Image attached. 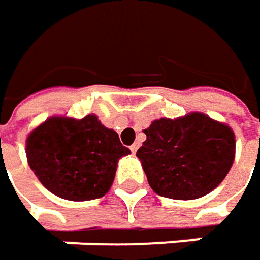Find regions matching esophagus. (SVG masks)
Instances as JSON below:
<instances>
[{
    "instance_id": "34e87169",
    "label": "esophagus",
    "mask_w": 260,
    "mask_h": 260,
    "mask_svg": "<svg viewBox=\"0 0 260 260\" xmlns=\"http://www.w3.org/2000/svg\"><path fill=\"white\" fill-rule=\"evenodd\" d=\"M138 147H140V143H134V144L131 146V152H132V153H137Z\"/></svg>"
}]
</instances>
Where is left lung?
I'll return each mask as SVG.
<instances>
[{"label": "left lung", "instance_id": "8db88e82", "mask_svg": "<svg viewBox=\"0 0 260 260\" xmlns=\"http://www.w3.org/2000/svg\"><path fill=\"white\" fill-rule=\"evenodd\" d=\"M137 156L150 187L171 200H198L216 189L235 159V134L204 113L157 119Z\"/></svg>", "mask_w": 260, "mask_h": 260}]
</instances>
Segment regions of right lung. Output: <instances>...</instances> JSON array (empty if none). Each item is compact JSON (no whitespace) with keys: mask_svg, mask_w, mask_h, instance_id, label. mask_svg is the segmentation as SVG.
<instances>
[{"mask_svg":"<svg viewBox=\"0 0 260 260\" xmlns=\"http://www.w3.org/2000/svg\"><path fill=\"white\" fill-rule=\"evenodd\" d=\"M129 153L117 132L106 128L95 114L83 119L52 116L26 138V159L37 178L68 201L104 197L119 159Z\"/></svg>","mask_w":260,"mask_h":260,"instance_id":"1","label":"right lung"}]
</instances>
